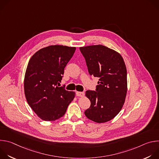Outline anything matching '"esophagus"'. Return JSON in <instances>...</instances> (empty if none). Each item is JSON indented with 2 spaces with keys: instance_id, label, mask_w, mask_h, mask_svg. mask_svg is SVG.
<instances>
[{
  "instance_id": "obj_1",
  "label": "esophagus",
  "mask_w": 159,
  "mask_h": 159,
  "mask_svg": "<svg viewBox=\"0 0 159 159\" xmlns=\"http://www.w3.org/2000/svg\"><path fill=\"white\" fill-rule=\"evenodd\" d=\"M76 95L79 97H83L84 96V93L82 92H76Z\"/></svg>"
}]
</instances>
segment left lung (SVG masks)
<instances>
[{
  "mask_svg": "<svg viewBox=\"0 0 159 159\" xmlns=\"http://www.w3.org/2000/svg\"><path fill=\"white\" fill-rule=\"evenodd\" d=\"M90 75L99 77L96 91L87 90L90 106L86 117L103 123L114 118L121 110L127 94V71L122 56L101 44L80 47Z\"/></svg>",
  "mask_w": 159,
  "mask_h": 159,
  "instance_id": "obj_1",
  "label": "left lung"
}]
</instances>
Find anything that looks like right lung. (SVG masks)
Here are the masks:
<instances>
[{"label": "right lung", "instance_id": "obj_1", "mask_svg": "<svg viewBox=\"0 0 159 159\" xmlns=\"http://www.w3.org/2000/svg\"><path fill=\"white\" fill-rule=\"evenodd\" d=\"M75 47L51 45L36 52L28 64L24 80L26 101L41 120H57L65 114L75 93L58 87Z\"/></svg>", "mask_w": 159, "mask_h": 159}]
</instances>
